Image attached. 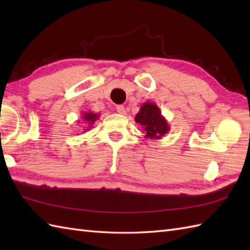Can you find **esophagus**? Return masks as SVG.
I'll return each instance as SVG.
<instances>
[{
    "label": "esophagus",
    "instance_id": "obj_1",
    "mask_svg": "<svg viewBox=\"0 0 250 250\" xmlns=\"http://www.w3.org/2000/svg\"><path fill=\"white\" fill-rule=\"evenodd\" d=\"M117 111H118L120 115H125L126 114V110L125 108V106H122V105L117 106Z\"/></svg>",
    "mask_w": 250,
    "mask_h": 250
}]
</instances>
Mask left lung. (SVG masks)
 I'll return each instance as SVG.
<instances>
[{
    "instance_id": "8db88e82",
    "label": "left lung",
    "mask_w": 250,
    "mask_h": 250,
    "mask_svg": "<svg viewBox=\"0 0 250 250\" xmlns=\"http://www.w3.org/2000/svg\"><path fill=\"white\" fill-rule=\"evenodd\" d=\"M135 122L142 125L145 137L149 140H161L171 130L166 117H163L159 106L153 102H145L135 116Z\"/></svg>"
}]
</instances>
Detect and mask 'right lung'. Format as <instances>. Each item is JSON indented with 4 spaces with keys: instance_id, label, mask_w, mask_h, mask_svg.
<instances>
[{
    "instance_id": "1",
    "label": "right lung",
    "mask_w": 250,
    "mask_h": 250,
    "mask_svg": "<svg viewBox=\"0 0 250 250\" xmlns=\"http://www.w3.org/2000/svg\"><path fill=\"white\" fill-rule=\"evenodd\" d=\"M99 118H100V114L93 113V111H83V115H82L83 124L86 125V126H83V128H86L83 131H88L90 128H92L93 124ZM77 124H79V120Z\"/></svg>"
}]
</instances>
